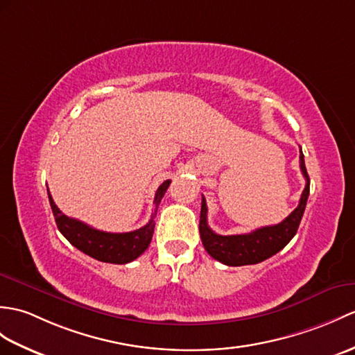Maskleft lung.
Wrapping results in <instances>:
<instances>
[{"label": "left lung", "instance_id": "1", "mask_svg": "<svg viewBox=\"0 0 355 355\" xmlns=\"http://www.w3.org/2000/svg\"><path fill=\"white\" fill-rule=\"evenodd\" d=\"M300 168L304 178H306V187L302 191L298 207L279 224L261 227L248 234L220 236L213 232L207 224V204H205V198L202 196L200 234L205 251L213 259L224 263L227 266L255 265V263L266 260L278 251H282L292 241L296 232H298L310 193V178L306 169V163H304L302 151H300Z\"/></svg>", "mask_w": 355, "mask_h": 355}]
</instances>
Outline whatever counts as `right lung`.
Returning a JSON list of instances; mask_svg holds the SVG:
<instances>
[{
  "label": "right lung",
  "instance_id": "add662e5",
  "mask_svg": "<svg viewBox=\"0 0 355 355\" xmlns=\"http://www.w3.org/2000/svg\"><path fill=\"white\" fill-rule=\"evenodd\" d=\"M169 184L171 180H166L159 186L157 192H155V210L151 219L148 220V224L130 233H105L101 232V230L89 227L85 222L63 215L60 209L57 207L55 202L53 201V196L49 193V191L48 198L57 228H59L60 233L68 239L69 243L76 246L77 250L90 255V257H94L95 260H100L104 263H114V265H125V263L136 260L140 254H144V251L148 248V245L151 243L155 227V213H157L159 204L164 192L168 191Z\"/></svg>",
  "mask_w": 355,
  "mask_h": 355
}]
</instances>
